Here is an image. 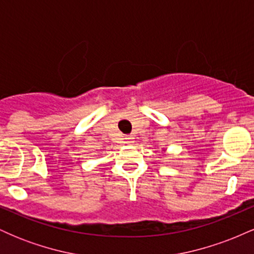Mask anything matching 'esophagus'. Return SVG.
Returning a JSON list of instances; mask_svg holds the SVG:
<instances>
[{"instance_id":"esophagus-1","label":"esophagus","mask_w":254,"mask_h":254,"mask_svg":"<svg viewBox=\"0 0 254 254\" xmlns=\"http://www.w3.org/2000/svg\"><path fill=\"white\" fill-rule=\"evenodd\" d=\"M133 139H135V137H133L132 135H127V136H125V142H127V144L132 143Z\"/></svg>"}]
</instances>
